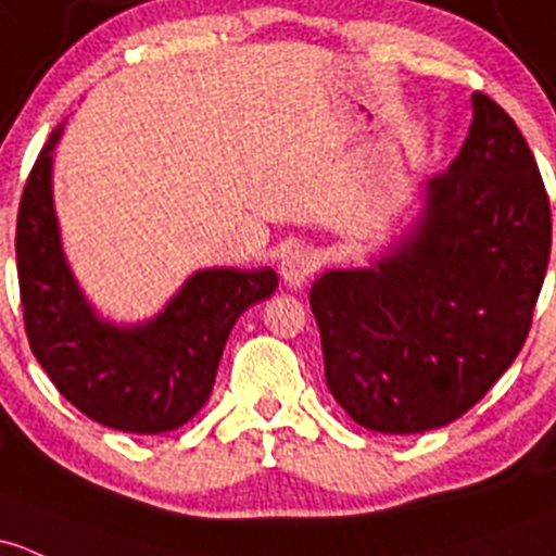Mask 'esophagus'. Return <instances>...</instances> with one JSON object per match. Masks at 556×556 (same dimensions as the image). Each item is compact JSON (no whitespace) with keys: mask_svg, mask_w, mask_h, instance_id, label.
Segmentation results:
<instances>
[{"mask_svg":"<svg viewBox=\"0 0 556 556\" xmlns=\"http://www.w3.org/2000/svg\"><path fill=\"white\" fill-rule=\"evenodd\" d=\"M319 268V258L306 244H295L282 255V277L290 288H301L308 277Z\"/></svg>","mask_w":556,"mask_h":556,"instance_id":"34e87169","label":"esophagus"}]
</instances>
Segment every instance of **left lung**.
I'll return each mask as SVG.
<instances>
[{"label": "left lung", "instance_id": "8db88e82", "mask_svg": "<svg viewBox=\"0 0 556 556\" xmlns=\"http://www.w3.org/2000/svg\"><path fill=\"white\" fill-rule=\"evenodd\" d=\"M418 231L376 268L327 271L308 303L325 381L381 434L440 429L477 405L525 346L552 253V207L519 127L475 92Z\"/></svg>", "mask_w": 556, "mask_h": 556}]
</instances>
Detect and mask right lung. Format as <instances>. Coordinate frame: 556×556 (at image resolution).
<instances>
[{"mask_svg": "<svg viewBox=\"0 0 556 556\" xmlns=\"http://www.w3.org/2000/svg\"><path fill=\"white\" fill-rule=\"evenodd\" d=\"M58 138L61 127L39 151L17 207V285L28 346L55 389L96 424L130 434L178 429L207 402L239 314L274 293L277 274L207 268L149 325H103L79 295L58 242L50 197Z\"/></svg>", "mask_w": 556, "mask_h": 556, "instance_id": "add662e5", "label": "right lung"}]
</instances>
